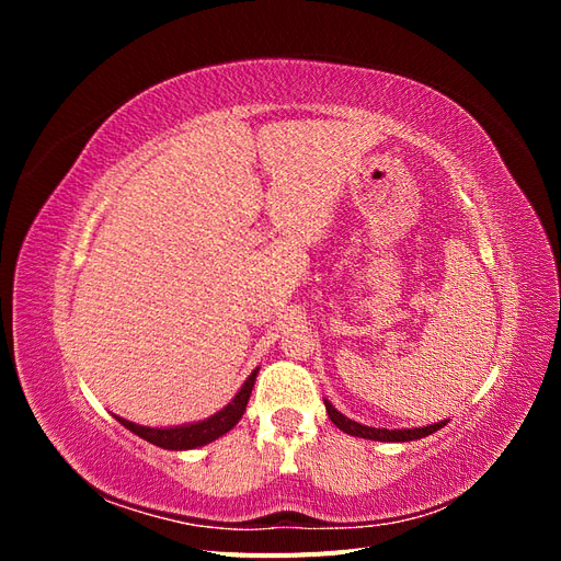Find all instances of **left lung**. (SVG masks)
Listing matches in <instances>:
<instances>
[{
	"instance_id": "obj_1",
	"label": "left lung",
	"mask_w": 561,
	"mask_h": 561,
	"mask_svg": "<svg viewBox=\"0 0 561 561\" xmlns=\"http://www.w3.org/2000/svg\"><path fill=\"white\" fill-rule=\"evenodd\" d=\"M325 410H328V416L332 419V423L339 431H344L346 435H353V437L377 439V443H412V439H421L426 435H433L435 431H439L449 423L445 419V421L431 423V426H423V428H371V426H365V423H358V421L344 416L330 400H325Z\"/></svg>"
}]
</instances>
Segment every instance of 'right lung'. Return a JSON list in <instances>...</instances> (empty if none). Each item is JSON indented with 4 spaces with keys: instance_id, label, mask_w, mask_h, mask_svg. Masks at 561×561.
I'll list each match as a JSON object with an SVG mask.
<instances>
[{
    "instance_id": "1",
    "label": "right lung",
    "mask_w": 561,
    "mask_h": 561,
    "mask_svg": "<svg viewBox=\"0 0 561 561\" xmlns=\"http://www.w3.org/2000/svg\"><path fill=\"white\" fill-rule=\"evenodd\" d=\"M260 375V367H254L250 371V377L243 381V386L239 388V393L231 398V402H227L222 410L215 412L213 416L203 419V421H194V423H182V426H163V428H154V426H140V423H133L124 416L114 419L126 426L130 433H135L138 437L147 439V443L157 445L161 449H171V451H184V449H196L203 445L215 443L217 437L227 435L236 423L241 421V416L245 414V407L252 393L254 379Z\"/></svg>"
}]
</instances>
